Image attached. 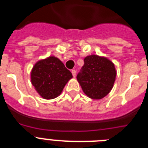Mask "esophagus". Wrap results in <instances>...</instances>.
Returning a JSON list of instances; mask_svg holds the SVG:
<instances>
[{
  "mask_svg": "<svg viewBox=\"0 0 148 148\" xmlns=\"http://www.w3.org/2000/svg\"><path fill=\"white\" fill-rule=\"evenodd\" d=\"M71 73H72V74H73V76L75 77V75H76V71H75V70H72Z\"/></svg>",
  "mask_w": 148,
  "mask_h": 148,
  "instance_id": "obj_1",
  "label": "esophagus"
}]
</instances>
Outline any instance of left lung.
<instances>
[{"label":"left lung","mask_w":148,"mask_h":148,"mask_svg":"<svg viewBox=\"0 0 148 148\" xmlns=\"http://www.w3.org/2000/svg\"><path fill=\"white\" fill-rule=\"evenodd\" d=\"M84 61V64L77 75V80L89 98L101 99L113 87L116 77L114 64L97 55L87 56Z\"/></svg>","instance_id":"1"}]
</instances>
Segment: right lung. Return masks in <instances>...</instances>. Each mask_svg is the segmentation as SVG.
Segmentation results:
<instances>
[{
	"label": "right lung",
	"instance_id": "right-lung-1",
	"mask_svg": "<svg viewBox=\"0 0 148 148\" xmlns=\"http://www.w3.org/2000/svg\"><path fill=\"white\" fill-rule=\"evenodd\" d=\"M72 78L71 72L55 56L36 62L31 71L32 84L44 99L58 97Z\"/></svg>",
	"mask_w": 148,
	"mask_h": 148
}]
</instances>
